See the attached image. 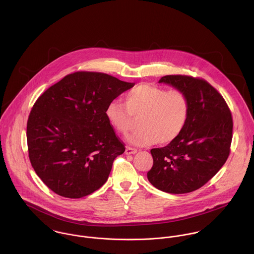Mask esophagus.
I'll list each match as a JSON object with an SVG mask.
<instances>
[{
  "label": "esophagus",
  "mask_w": 254,
  "mask_h": 254,
  "mask_svg": "<svg viewBox=\"0 0 254 254\" xmlns=\"http://www.w3.org/2000/svg\"><path fill=\"white\" fill-rule=\"evenodd\" d=\"M137 151H138V150H137L136 148L131 147V146H127L126 149H125V153H126V154H134V153H136Z\"/></svg>",
  "instance_id": "1"
}]
</instances>
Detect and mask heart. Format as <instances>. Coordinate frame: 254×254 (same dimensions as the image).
<instances>
[{"label": "heart", "instance_id": "heart-1", "mask_svg": "<svg viewBox=\"0 0 254 254\" xmlns=\"http://www.w3.org/2000/svg\"><path fill=\"white\" fill-rule=\"evenodd\" d=\"M190 114L188 97L180 90L141 84L125 95V104L112 101L106 109L109 124L127 134L139 118L140 129L128 137L135 145H165L175 141L184 131Z\"/></svg>", "mask_w": 254, "mask_h": 254}]
</instances>
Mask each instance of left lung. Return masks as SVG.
<instances>
[{
    "instance_id": "left-lung-1",
    "label": "left lung",
    "mask_w": 254,
    "mask_h": 254,
    "mask_svg": "<svg viewBox=\"0 0 254 254\" xmlns=\"http://www.w3.org/2000/svg\"><path fill=\"white\" fill-rule=\"evenodd\" d=\"M159 83L186 94L190 114L181 135L164 147L152 148L147 179L169 193L193 191L225 164L233 138V118L224 98L207 81L188 75H166Z\"/></svg>"
}]
</instances>
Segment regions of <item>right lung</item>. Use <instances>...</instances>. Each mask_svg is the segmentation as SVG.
<instances>
[{
  "instance_id": "obj_1",
  "label": "right lung",
  "mask_w": 254,
  "mask_h": 254,
  "mask_svg": "<svg viewBox=\"0 0 254 254\" xmlns=\"http://www.w3.org/2000/svg\"><path fill=\"white\" fill-rule=\"evenodd\" d=\"M134 85L106 73L78 71L37 99L27 121L28 154L37 175L54 192L80 198L107 182L125 145L106 109Z\"/></svg>"
}]
</instances>
